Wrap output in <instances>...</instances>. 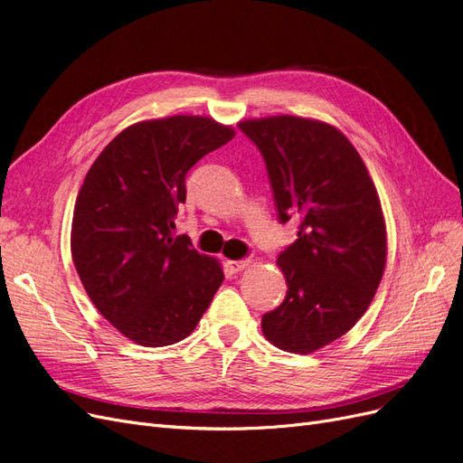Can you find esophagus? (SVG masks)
<instances>
[{"instance_id": "obj_1", "label": "esophagus", "mask_w": 463, "mask_h": 463, "mask_svg": "<svg viewBox=\"0 0 463 463\" xmlns=\"http://www.w3.org/2000/svg\"><path fill=\"white\" fill-rule=\"evenodd\" d=\"M226 264H228V269L232 272H241V270H245L247 266H249V260L247 259L245 260H228Z\"/></svg>"}]
</instances>
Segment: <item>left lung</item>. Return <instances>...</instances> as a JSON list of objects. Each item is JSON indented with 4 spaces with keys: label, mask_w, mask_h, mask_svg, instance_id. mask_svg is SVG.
Returning a JSON list of instances; mask_svg holds the SVG:
<instances>
[{
    "label": "left lung",
    "mask_w": 463,
    "mask_h": 463,
    "mask_svg": "<svg viewBox=\"0 0 463 463\" xmlns=\"http://www.w3.org/2000/svg\"><path fill=\"white\" fill-rule=\"evenodd\" d=\"M237 125L266 162L279 222H301L278 257L286 299L262 317V334L284 352L313 354L355 326L381 284L388 255L381 199L334 125L298 116Z\"/></svg>",
    "instance_id": "obj_1"
}]
</instances>
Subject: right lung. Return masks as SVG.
<instances>
[{
  "instance_id": "obj_1",
  "label": "right lung",
  "mask_w": 463,
  "mask_h": 463,
  "mask_svg": "<svg viewBox=\"0 0 463 463\" xmlns=\"http://www.w3.org/2000/svg\"><path fill=\"white\" fill-rule=\"evenodd\" d=\"M233 135L204 116L146 119L90 165L75 203L71 257L96 309L135 344L187 338L223 282L220 260L174 230L187 172Z\"/></svg>"
}]
</instances>
